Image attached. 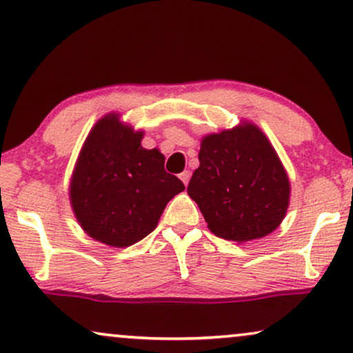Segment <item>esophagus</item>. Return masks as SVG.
I'll return each instance as SVG.
<instances>
[{
  "instance_id": "obj_1",
  "label": "esophagus",
  "mask_w": 353,
  "mask_h": 353,
  "mask_svg": "<svg viewBox=\"0 0 353 353\" xmlns=\"http://www.w3.org/2000/svg\"><path fill=\"white\" fill-rule=\"evenodd\" d=\"M180 180H181L183 183H185V186H188L189 180H191V172H189V170L181 172V173H180Z\"/></svg>"
}]
</instances>
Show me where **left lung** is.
<instances>
[{
  "mask_svg": "<svg viewBox=\"0 0 353 353\" xmlns=\"http://www.w3.org/2000/svg\"><path fill=\"white\" fill-rule=\"evenodd\" d=\"M199 161L188 194L214 236L248 242L279 228L288 208L290 181L256 125L205 137Z\"/></svg>",
  "mask_w": 353,
  "mask_h": 353,
  "instance_id": "8db88e82",
  "label": "left lung"
}]
</instances>
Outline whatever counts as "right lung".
Instances as JSON below:
<instances>
[{
	"mask_svg": "<svg viewBox=\"0 0 353 353\" xmlns=\"http://www.w3.org/2000/svg\"><path fill=\"white\" fill-rule=\"evenodd\" d=\"M141 139L117 114L105 116L85 140L71 178L76 218L110 247H130L154 231L167 202L185 189L165 172L164 154L141 148Z\"/></svg>",
	"mask_w": 353,
	"mask_h": 353,
	"instance_id": "1",
	"label": "right lung"
}]
</instances>
